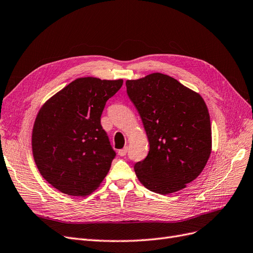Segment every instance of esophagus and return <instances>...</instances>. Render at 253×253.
Here are the masks:
<instances>
[{"instance_id": "1", "label": "esophagus", "mask_w": 253, "mask_h": 253, "mask_svg": "<svg viewBox=\"0 0 253 253\" xmlns=\"http://www.w3.org/2000/svg\"><path fill=\"white\" fill-rule=\"evenodd\" d=\"M127 152H128V147H124L123 149L119 150V156L120 157H125L126 154H127Z\"/></svg>"}]
</instances>
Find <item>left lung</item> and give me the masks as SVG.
<instances>
[{"instance_id": "obj_1", "label": "left lung", "mask_w": 253, "mask_h": 253, "mask_svg": "<svg viewBox=\"0 0 253 253\" xmlns=\"http://www.w3.org/2000/svg\"><path fill=\"white\" fill-rule=\"evenodd\" d=\"M127 94L147 133L148 156L134 164L140 182L152 192L185 188L202 172L211 152V125L202 96L163 73L127 81Z\"/></svg>"}]
</instances>
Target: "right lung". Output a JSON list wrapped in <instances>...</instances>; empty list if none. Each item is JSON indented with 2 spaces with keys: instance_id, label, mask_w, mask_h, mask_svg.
Masks as SVG:
<instances>
[{
  "instance_id": "1",
  "label": "right lung",
  "mask_w": 253,
  "mask_h": 253,
  "mask_svg": "<svg viewBox=\"0 0 253 253\" xmlns=\"http://www.w3.org/2000/svg\"><path fill=\"white\" fill-rule=\"evenodd\" d=\"M122 85L123 80L77 79L40 109L32 152L40 173L61 192L85 197L107 175L117 153L101 116Z\"/></svg>"
}]
</instances>
